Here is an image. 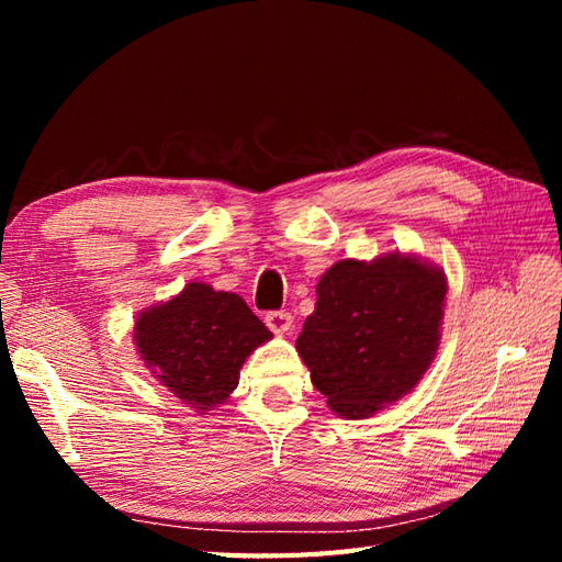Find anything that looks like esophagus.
<instances>
[{"mask_svg": "<svg viewBox=\"0 0 562 562\" xmlns=\"http://www.w3.org/2000/svg\"><path fill=\"white\" fill-rule=\"evenodd\" d=\"M266 324H268V328L274 333V336H284V333L292 330L294 318H292L290 312H270V314L266 316Z\"/></svg>", "mask_w": 562, "mask_h": 562, "instance_id": "obj_1", "label": "esophagus"}]
</instances>
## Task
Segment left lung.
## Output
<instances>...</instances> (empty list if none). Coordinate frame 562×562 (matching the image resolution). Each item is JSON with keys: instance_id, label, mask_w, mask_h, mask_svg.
<instances>
[{"instance_id": "left-lung-1", "label": "left lung", "mask_w": 562, "mask_h": 562, "mask_svg": "<svg viewBox=\"0 0 562 562\" xmlns=\"http://www.w3.org/2000/svg\"><path fill=\"white\" fill-rule=\"evenodd\" d=\"M445 296V270L398 250L321 274L296 352L330 408L362 420L411 393L437 355Z\"/></svg>"}]
</instances>
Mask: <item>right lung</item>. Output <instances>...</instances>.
Segmentation results:
<instances>
[{
  "label": "right lung",
  "mask_w": 562,
  "mask_h": 562,
  "mask_svg": "<svg viewBox=\"0 0 562 562\" xmlns=\"http://www.w3.org/2000/svg\"><path fill=\"white\" fill-rule=\"evenodd\" d=\"M133 336L154 379L205 413L229 398L246 357L272 333L238 294L188 282L173 300L145 308Z\"/></svg>",
  "instance_id": "obj_1"
}]
</instances>
